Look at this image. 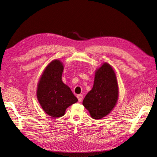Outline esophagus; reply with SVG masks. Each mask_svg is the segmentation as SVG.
Masks as SVG:
<instances>
[{
    "instance_id": "34e87169",
    "label": "esophagus",
    "mask_w": 157,
    "mask_h": 157,
    "mask_svg": "<svg viewBox=\"0 0 157 157\" xmlns=\"http://www.w3.org/2000/svg\"><path fill=\"white\" fill-rule=\"evenodd\" d=\"M77 98L78 100V102H81L82 101V100L83 98V95H82V94H79V95H77Z\"/></svg>"
}]
</instances>
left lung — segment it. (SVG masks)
<instances>
[{
  "instance_id": "1",
  "label": "left lung",
  "mask_w": 157,
  "mask_h": 157,
  "mask_svg": "<svg viewBox=\"0 0 157 157\" xmlns=\"http://www.w3.org/2000/svg\"><path fill=\"white\" fill-rule=\"evenodd\" d=\"M118 97V87L115 72L105 62L95 71L92 90L87 93L82 104L93 119L108 115L115 106Z\"/></svg>"
}]
</instances>
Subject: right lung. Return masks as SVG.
<instances>
[{"label": "right lung", "mask_w": 157, "mask_h": 157, "mask_svg": "<svg viewBox=\"0 0 157 157\" xmlns=\"http://www.w3.org/2000/svg\"><path fill=\"white\" fill-rule=\"evenodd\" d=\"M64 66L59 60L52 61L42 73L37 85L36 97L48 115L59 118L66 109L78 101L71 89L62 80Z\"/></svg>", "instance_id": "right-lung-1"}]
</instances>
